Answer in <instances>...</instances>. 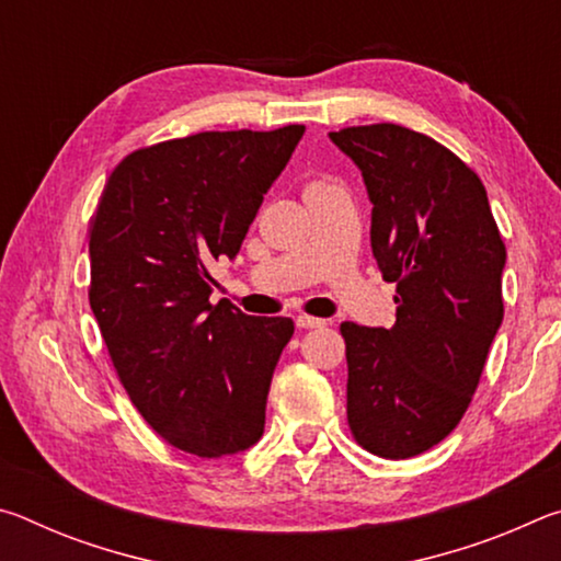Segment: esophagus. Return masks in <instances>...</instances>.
Wrapping results in <instances>:
<instances>
[{
    "label": "esophagus",
    "instance_id": "1",
    "mask_svg": "<svg viewBox=\"0 0 561 561\" xmlns=\"http://www.w3.org/2000/svg\"><path fill=\"white\" fill-rule=\"evenodd\" d=\"M294 321H297L299 329H321V327H327V319H317V317H309V314H299Z\"/></svg>",
    "mask_w": 561,
    "mask_h": 561
}]
</instances>
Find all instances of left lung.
<instances>
[{
    "label": "left lung",
    "mask_w": 561,
    "mask_h": 561,
    "mask_svg": "<svg viewBox=\"0 0 561 561\" xmlns=\"http://www.w3.org/2000/svg\"><path fill=\"white\" fill-rule=\"evenodd\" d=\"M371 197V247L396 282V324H341L346 415L360 448L421 455L468 411L502 324V242L472 168L423 133L374 123L329 133Z\"/></svg>",
    "instance_id": "1"
}]
</instances>
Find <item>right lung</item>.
<instances>
[{
  "mask_svg": "<svg viewBox=\"0 0 561 561\" xmlns=\"http://www.w3.org/2000/svg\"><path fill=\"white\" fill-rule=\"evenodd\" d=\"M304 126L205 130L133 150L91 220L89 301L113 368L150 428L220 458L264 433L287 317L210 304V262L234 257Z\"/></svg>",
  "mask_w": 561,
  "mask_h": 561,
  "instance_id": "obj_1",
  "label": "right lung"
}]
</instances>
